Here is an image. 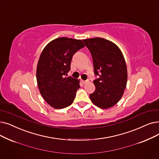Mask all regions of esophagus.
I'll return each mask as SVG.
<instances>
[{
    "instance_id": "1",
    "label": "esophagus",
    "mask_w": 159,
    "mask_h": 159,
    "mask_svg": "<svg viewBox=\"0 0 159 159\" xmlns=\"http://www.w3.org/2000/svg\"><path fill=\"white\" fill-rule=\"evenodd\" d=\"M82 83H83V84H86V83H87V82H89V80H82Z\"/></svg>"
}]
</instances>
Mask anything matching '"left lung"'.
<instances>
[{
    "label": "left lung",
    "instance_id": "8db88e82",
    "mask_svg": "<svg viewBox=\"0 0 159 159\" xmlns=\"http://www.w3.org/2000/svg\"><path fill=\"white\" fill-rule=\"evenodd\" d=\"M90 52L94 73L95 90L89 94L93 104L101 108L115 105L123 94L127 82V71L123 55L115 43L101 38L83 39Z\"/></svg>",
    "mask_w": 159,
    "mask_h": 159
}]
</instances>
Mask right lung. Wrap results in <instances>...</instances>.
Returning <instances> with one entry per match:
<instances>
[{"instance_id":"1","label":"right lung","mask_w":159,"mask_h":159,"mask_svg":"<svg viewBox=\"0 0 159 159\" xmlns=\"http://www.w3.org/2000/svg\"><path fill=\"white\" fill-rule=\"evenodd\" d=\"M84 46L80 39L63 37L51 41L41 52L36 70L38 86L52 107L64 108L73 102L79 80L67 76L73 56Z\"/></svg>"}]
</instances>
